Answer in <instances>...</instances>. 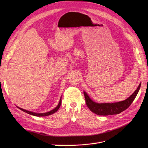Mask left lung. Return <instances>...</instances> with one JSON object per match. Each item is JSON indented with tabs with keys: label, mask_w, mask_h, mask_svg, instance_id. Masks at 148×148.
<instances>
[{
	"label": "left lung",
	"mask_w": 148,
	"mask_h": 148,
	"mask_svg": "<svg viewBox=\"0 0 148 148\" xmlns=\"http://www.w3.org/2000/svg\"><path fill=\"white\" fill-rule=\"evenodd\" d=\"M141 83L132 95L127 99L114 103H97L93 101L87 93L84 91V95L86 101V105L93 113L99 115H110L119 114L122 112L126 110L131 105L134 99H135L138 92L141 87Z\"/></svg>",
	"instance_id": "8db88e82"
}]
</instances>
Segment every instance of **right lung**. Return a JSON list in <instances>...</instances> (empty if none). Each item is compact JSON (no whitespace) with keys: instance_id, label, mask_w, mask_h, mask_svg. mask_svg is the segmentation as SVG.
Instances as JSON below:
<instances>
[{"instance_id":"obj_1","label":"right lung","mask_w":148,"mask_h":148,"mask_svg":"<svg viewBox=\"0 0 148 148\" xmlns=\"http://www.w3.org/2000/svg\"><path fill=\"white\" fill-rule=\"evenodd\" d=\"M62 104V98L60 97V101H59V104L57 105V106L56 107V108H54L53 109L51 110V111H49L47 112H45V113H36V112H31V111H29V110H25V109H23L22 108H20V107H17L19 109L21 110L22 111L25 112L27 113L29 115H34V116H36V117H45V116H48V115H52L53 114H54L55 112H56L59 110V109L60 108V106Z\"/></svg>"}]
</instances>
